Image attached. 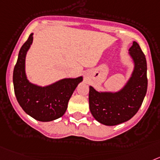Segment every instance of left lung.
Returning a JSON list of instances; mask_svg holds the SVG:
<instances>
[{"label":"left lung","mask_w":160,"mask_h":160,"mask_svg":"<svg viewBox=\"0 0 160 160\" xmlns=\"http://www.w3.org/2000/svg\"><path fill=\"white\" fill-rule=\"evenodd\" d=\"M134 62L131 78L118 92H99L89 87V109L94 118L106 126H116L136 114L147 93V60L136 42L130 48Z\"/></svg>","instance_id":"8db88e82"}]
</instances>
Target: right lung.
Masks as SVG:
<instances>
[{"label": "right lung", "mask_w": 160, "mask_h": 160, "mask_svg": "<svg viewBox=\"0 0 160 160\" xmlns=\"http://www.w3.org/2000/svg\"><path fill=\"white\" fill-rule=\"evenodd\" d=\"M32 41L33 34H30L19 51L13 74L14 93L27 114L40 122H50L64 114L69 99L83 78L63 79L47 87L30 83L25 73V59Z\"/></svg>", "instance_id": "right-lung-1"}]
</instances>
